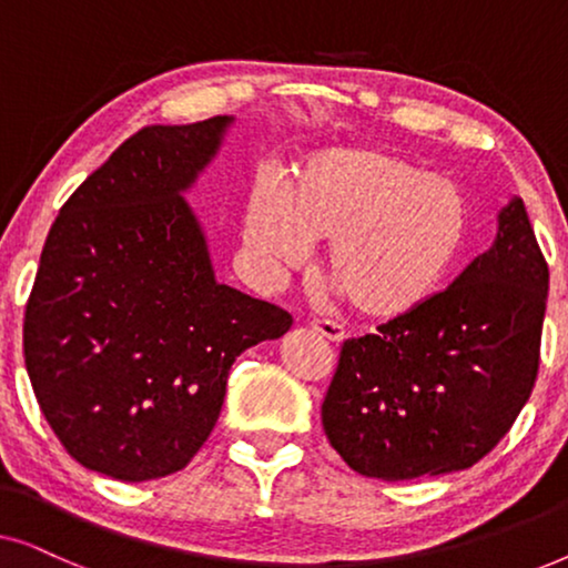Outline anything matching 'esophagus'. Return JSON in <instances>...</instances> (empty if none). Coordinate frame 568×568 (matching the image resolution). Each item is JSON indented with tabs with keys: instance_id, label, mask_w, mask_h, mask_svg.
I'll list each match as a JSON object with an SVG mask.
<instances>
[{
	"instance_id": "1",
	"label": "esophagus",
	"mask_w": 568,
	"mask_h": 568,
	"mask_svg": "<svg viewBox=\"0 0 568 568\" xmlns=\"http://www.w3.org/2000/svg\"><path fill=\"white\" fill-rule=\"evenodd\" d=\"M310 328H313L315 333H321L323 338L333 341V344H341V341L346 338L344 325H338L336 321H328V317H315V321L310 323Z\"/></svg>"
}]
</instances>
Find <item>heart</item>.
<instances>
[{"label": "heart", "mask_w": 568, "mask_h": 568, "mask_svg": "<svg viewBox=\"0 0 568 568\" xmlns=\"http://www.w3.org/2000/svg\"><path fill=\"white\" fill-rule=\"evenodd\" d=\"M470 230L465 191L445 175L375 146L317 152L286 183L245 201L247 253L271 271L305 263L328 245V276L372 321H400L429 305L453 278Z\"/></svg>", "instance_id": "heart-1"}]
</instances>
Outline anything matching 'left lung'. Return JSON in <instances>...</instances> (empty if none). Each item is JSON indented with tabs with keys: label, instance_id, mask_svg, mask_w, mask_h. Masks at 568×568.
<instances>
[{
	"label": "left lung",
	"instance_id": "1",
	"mask_svg": "<svg viewBox=\"0 0 568 568\" xmlns=\"http://www.w3.org/2000/svg\"><path fill=\"white\" fill-rule=\"evenodd\" d=\"M546 300V255L515 199L491 251L429 305L344 341L321 410L331 447L379 480L476 465L530 398Z\"/></svg>",
	"mask_w": 568,
	"mask_h": 568
}]
</instances>
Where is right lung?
I'll list each match as a JSON object with an SVG mask.
<instances>
[{
  "mask_svg": "<svg viewBox=\"0 0 568 568\" xmlns=\"http://www.w3.org/2000/svg\"><path fill=\"white\" fill-rule=\"evenodd\" d=\"M227 115L144 126L61 206L22 321L36 400L84 468L139 484L183 470L220 418L232 362L292 315L216 284L181 191Z\"/></svg>",
  "mask_w": 568,
  "mask_h": 568,
  "instance_id": "right-lung-1",
  "label": "right lung"
}]
</instances>
